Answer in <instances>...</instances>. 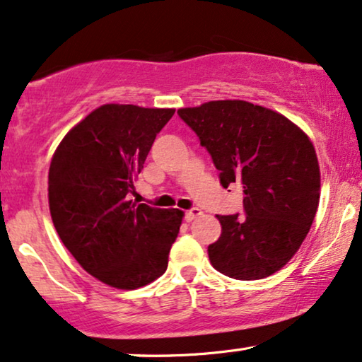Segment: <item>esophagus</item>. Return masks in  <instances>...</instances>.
Instances as JSON below:
<instances>
[{"mask_svg": "<svg viewBox=\"0 0 362 362\" xmlns=\"http://www.w3.org/2000/svg\"><path fill=\"white\" fill-rule=\"evenodd\" d=\"M200 215H202V210L200 209H190V210L185 211V220L187 221H192V220H195L197 216H200Z\"/></svg>", "mask_w": 362, "mask_h": 362, "instance_id": "obj_1", "label": "esophagus"}]
</instances>
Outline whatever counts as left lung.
Returning a JSON list of instances; mask_svg holds the SVG:
<instances>
[{"instance_id": "8db88e82", "label": "left lung", "mask_w": 362, "mask_h": 362, "mask_svg": "<svg viewBox=\"0 0 362 362\" xmlns=\"http://www.w3.org/2000/svg\"><path fill=\"white\" fill-rule=\"evenodd\" d=\"M177 114L211 156L220 184L243 187V215H218L209 247L216 272L262 279L290 262L315 220L320 165L310 137L285 115L247 100H210Z\"/></svg>"}]
</instances>
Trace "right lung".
I'll list each match as a JSON object with an SVG mask.
<instances>
[{
    "label": "right lung",
    "instance_id": "obj_1",
    "mask_svg": "<svg viewBox=\"0 0 362 362\" xmlns=\"http://www.w3.org/2000/svg\"><path fill=\"white\" fill-rule=\"evenodd\" d=\"M175 109L104 104L74 125L52 156L47 197L57 235L89 274L136 290L165 273L184 211L127 195Z\"/></svg>",
    "mask_w": 362,
    "mask_h": 362
}]
</instances>
